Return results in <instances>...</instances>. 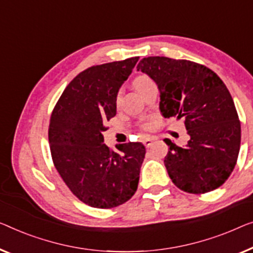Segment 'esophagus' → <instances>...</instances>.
<instances>
[{
  "mask_svg": "<svg viewBox=\"0 0 253 253\" xmlns=\"http://www.w3.org/2000/svg\"><path fill=\"white\" fill-rule=\"evenodd\" d=\"M154 141H156V139H154V138L146 137V138L143 139V144H144V145L146 146V148H150V146L153 144V142H154Z\"/></svg>",
  "mask_w": 253,
  "mask_h": 253,
  "instance_id": "esophagus-1",
  "label": "esophagus"
}]
</instances>
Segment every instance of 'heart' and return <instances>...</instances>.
Here are the masks:
<instances>
[{
  "instance_id": "1",
  "label": "heart",
  "mask_w": 253,
  "mask_h": 253,
  "mask_svg": "<svg viewBox=\"0 0 253 253\" xmlns=\"http://www.w3.org/2000/svg\"><path fill=\"white\" fill-rule=\"evenodd\" d=\"M151 83H153L152 79H151L149 76H145V75H141V76H138L134 79V86H135V88L138 90V92H141V90L144 88L145 86H148L149 84H151ZM120 100H122V92L119 90L116 95V100H115L116 105L120 104ZM151 127H152V125H151L150 123H145L142 125V128L145 130L151 129Z\"/></svg>"
}]
</instances>
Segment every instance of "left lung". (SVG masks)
<instances>
[{
  "mask_svg": "<svg viewBox=\"0 0 253 253\" xmlns=\"http://www.w3.org/2000/svg\"><path fill=\"white\" fill-rule=\"evenodd\" d=\"M137 70L158 85L163 116L182 119L190 136L183 148L164 139L169 146L164 163L172 183L193 194L223 185L241 145V123L224 82L206 66L166 56L142 59Z\"/></svg>",
  "mask_w": 253,
  "mask_h": 253,
  "instance_id": "obj_1",
  "label": "left lung"
}]
</instances>
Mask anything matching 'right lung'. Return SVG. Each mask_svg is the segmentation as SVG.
Returning <instances> with one entry per match:
<instances>
[{
    "label": "right lung",
    "instance_id": "right-lung-1",
    "mask_svg": "<svg viewBox=\"0 0 253 253\" xmlns=\"http://www.w3.org/2000/svg\"><path fill=\"white\" fill-rule=\"evenodd\" d=\"M138 56L93 66L69 83L52 111L48 143L63 182L82 202L110 209L137 190L145 146L120 144L114 152L103 144L107 122L116 116V95Z\"/></svg>",
    "mask_w": 253,
    "mask_h": 253
}]
</instances>
